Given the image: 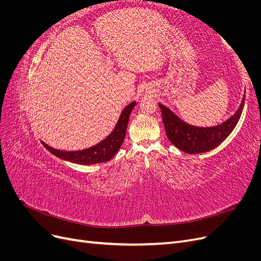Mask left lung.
I'll use <instances>...</instances> for the list:
<instances>
[{
	"label": "left lung",
	"mask_w": 261,
	"mask_h": 261,
	"mask_svg": "<svg viewBox=\"0 0 261 261\" xmlns=\"http://www.w3.org/2000/svg\"><path fill=\"white\" fill-rule=\"evenodd\" d=\"M245 94L238 111L222 124L212 127H198L189 125L173 113L171 110L159 103L162 121L167 136L171 143L186 153H203L218 147L235 128L243 112Z\"/></svg>",
	"instance_id": "8db88e82"
}]
</instances>
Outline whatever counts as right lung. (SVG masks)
Returning a JSON list of instances; mask_svg holds the SVG:
<instances>
[{
	"label": "right lung",
	"mask_w": 261,
	"mask_h": 261,
	"mask_svg": "<svg viewBox=\"0 0 261 261\" xmlns=\"http://www.w3.org/2000/svg\"><path fill=\"white\" fill-rule=\"evenodd\" d=\"M135 106L136 102L133 101L127 107H125L111 134L103 140H101L99 144L90 148L77 150V151H64V150L54 149L43 143V141H41V143L45 149H48L52 154L57 155L62 160L83 165L107 162L112 159L122 146L126 135V128H127L129 115Z\"/></svg>",
	"instance_id": "obj_1"
}]
</instances>
